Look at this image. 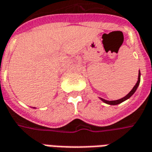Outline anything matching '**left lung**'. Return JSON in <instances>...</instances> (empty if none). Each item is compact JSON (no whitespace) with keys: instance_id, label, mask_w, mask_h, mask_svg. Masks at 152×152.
<instances>
[{"instance_id":"8db88e82","label":"left lung","mask_w":152,"mask_h":152,"mask_svg":"<svg viewBox=\"0 0 152 152\" xmlns=\"http://www.w3.org/2000/svg\"><path fill=\"white\" fill-rule=\"evenodd\" d=\"M140 75H141V74H140V71H139V73H138V82H137V83L135 84V86L133 87V89L130 91V92H129L128 95H126L125 97H123V98H121V99H117V100H113V101L106 100V99H102V98H101V100L102 101L104 102V103H106V104H108L117 105V104H121V103H122L123 101H125V100H126L127 99H129V97L132 96L133 94H134V93L136 91V90H137V88H138V85H139V83H140Z\"/></svg>"}]
</instances>
